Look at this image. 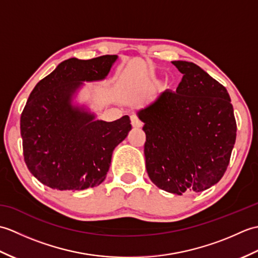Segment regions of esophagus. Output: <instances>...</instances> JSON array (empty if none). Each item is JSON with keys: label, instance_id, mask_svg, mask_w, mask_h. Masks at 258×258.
<instances>
[{"label": "esophagus", "instance_id": "1", "mask_svg": "<svg viewBox=\"0 0 258 258\" xmlns=\"http://www.w3.org/2000/svg\"><path fill=\"white\" fill-rule=\"evenodd\" d=\"M131 124L133 125V127H141L142 126V122L136 115H132V116H131Z\"/></svg>", "mask_w": 258, "mask_h": 258}]
</instances>
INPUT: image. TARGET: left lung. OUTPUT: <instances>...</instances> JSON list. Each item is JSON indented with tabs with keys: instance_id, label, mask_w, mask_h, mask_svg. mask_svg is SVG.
Wrapping results in <instances>:
<instances>
[{
	"instance_id": "obj_1",
	"label": "left lung",
	"mask_w": 258,
	"mask_h": 258,
	"mask_svg": "<svg viewBox=\"0 0 258 258\" xmlns=\"http://www.w3.org/2000/svg\"><path fill=\"white\" fill-rule=\"evenodd\" d=\"M172 63L183 74L176 92L160 93L138 114L151 180L182 195L205 190L223 177L237 126L225 86L194 63Z\"/></svg>"
}]
</instances>
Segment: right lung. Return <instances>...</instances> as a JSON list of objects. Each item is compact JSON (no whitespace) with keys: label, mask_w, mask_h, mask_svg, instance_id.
Wrapping results in <instances>:
<instances>
[{"label":"right lung","mask_w":258,"mask_h":258,"mask_svg":"<svg viewBox=\"0 0 258 258\" xmlns=\"http://www.w3.org/2000/svg\"><path fill=\"white\" fill-rule=\"evenodd\" d=\"M116 58H69L31 92L21 114L22 145L27 168L42 184L81 190L105 179L114 149L132 128L130 117L95 120L70 102L82 82L104 79Z\"/></svg>","instance_id":"1"}]
</instances>
